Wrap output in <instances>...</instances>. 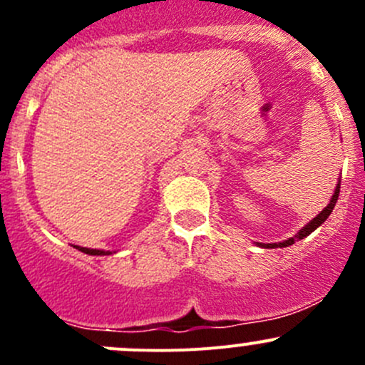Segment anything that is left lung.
<instances>
[{
    "instance_id": "8db88e82",
    "label": "left lung",
    "mask_w": 365,
    "mask_h": 365,
    "mask_svg": "<svg viewBox=\"0 0 365 365\" xmlns=\"http://www.w3.org/2000/svg\"><path fill=\"white\" fill-rule=\"evenodd\" d=\"M339 189H341V185H339V183H337L336 192H334L332 200H330V203L327 205V208L323 210L322 213H318V215H316L314 219H312L311 222H309L307 226L304 227V230L298 231V233L295 235V237H293V238H288V240H286V242H279V244H264L263 247H267V249H274V247H288V245H293V244H295L297 240H302V238L309 237V235H311L312 231L316 230V227H319V226H322L323 222H325L327 219H329V215H330V213H332L334 206H336V203H337V197H339ZM259 245H261V244H259Z\"/></svg>"
}]
</instances>
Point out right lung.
Segmentation results:
<instances>
[{
  "mask_svg": "<svg viewBox=\"0 0 365 365\" xmlns=\"http://www.w3.org/2000/svg\"><path fill=\"white\" fill-rule=\"evenodd\" d=\"M76 249H79V251H81V252H84V254H90V256H106V254H111L109 251H98V249L77 247V245H76Z\"/></svg>",
  "mask_w": 365,
  "mask_h": 365,
  "instance_id": "1",
  "label": "right lung"
}]
</instances>
